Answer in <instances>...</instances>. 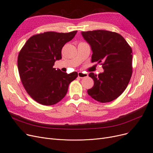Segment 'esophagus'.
<instances>
[{
    "instance_id": "1",
    "label": "esophagus",
    "mask_w": 153,
    "mask_h": 153,
    "mask_svg": "<svg viewBox=\"0 0 153 153\" xmlns=\"http://www.w3.org/2000/svg\"><path fill=\"white\" fill-rule=\"evenodd\" d=\"M78 76L79 78H83L88 76V74H85V73H83V72H78Z\"/></svg>"
}]
</instances>
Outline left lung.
<instances>
[{"label":"left lung","instance_id":"1","mask_svg":"<svg viewBox=\"0 0 153 153\" xmlns=\"http://www.w3.org/2000/svg\"><path fill=\"white\" fill-rule=\"evenodd\" d=\"M82 35L91 47V62L100 63L104 69L98 75L89 74L94 85L87 92L99 102H110L125 90L131 77V47L116 32L97 30L82 32Z\"/></svg>","mask_w":153,"mask_h":153}]
</instances>
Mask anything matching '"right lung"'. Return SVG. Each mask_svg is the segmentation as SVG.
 I'll return each mask as SVG.
<instances>
[{"instance_id":"obj_1","label":"right lung","mask_w":153,"mask_h":153,"mask_svg":"<svg viewBox=\"0 0 153 153\" xmlns=\"http://www.w3.org/2000/svg\"><path fill=\"white\" fill-rule=\"evenodd\" d=\"M77 31L45 32L34 35L20 50L17 63L21 82L27 93L37 103L53 105L62 100L69 84L78 76L53 67L62 59V49L74 39Z\"/></svg>"}]
</instances>
